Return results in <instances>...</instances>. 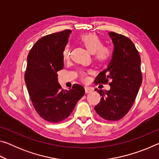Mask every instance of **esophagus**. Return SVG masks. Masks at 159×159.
I'll use <instances>...</instances> for the list:
<instances>
[{
  "instance_id": "esophagus-1",
  "label": "esophagus",
  "mask_w": 159,
  "mask_h": 159,
  "mask_svg": "<svg viewBox=\"0 0 159 159\" xmlns=\"http://www.w3.org/2000/svg\"><path fill=\"white\" fill-rule=\"evenodd\" d=\"M85 91L86 93H92L93 91V89L92 88L90 87H88V86H85Z\"/></svg>"
}]
</instances>
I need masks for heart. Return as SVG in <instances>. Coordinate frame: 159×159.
<instances>
[{"mask_svg": "<svg viewBox=\"0 0 159 159\" xmlns=\"http://www.w3.org/2000/svg\"><path fill=\"white\" fill-rule=\"evenodd\" d=\"M80 41L90 53L94 54L95 59L99 62H104L108 60L110 56V51L105 47H103L102 40L94 34H84L80 37ZM69 57V47L66 45L62 51V58L67 60Z\"/></svg>", "mask_w": 159, "mask_h": 159, "instance_id": "b5f03b06", "label": "heart"}]
</instances>
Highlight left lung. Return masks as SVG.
Instances as JSON below:
<instances>
[{"label":"left lung","instance_id":"left-lung-1","mask_svg":"<svg viewBox=\"0 0 159 159\" xmlns=\"http://www.w3.org/2000/svg\"><path fill=\"white\" fill-rule=\"evenodd\" d=\"M108 34L114 44L111 59L95 83L105 84L110 80V90L102 92L95 89L102 98L95 110L104 119L118 120L130 110L141 86V59L130 39L115 32Z\"/></svg>","mask_w":159,"mask_h":159}]
</instances>
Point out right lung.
<instances>
[{
  "mask_svg": "<svg viewBox=\"0 0 159 159\" xmlns=\"http://www.w3.org/2000/svg\"><path fill=\"white\" fill-rule=\"evenodd\" d=\"M71 34L66 29L43 36L27 57L25 79L29 96L38 114L49 122L65 119L85 95L82 85L74 84L64 90L58 82L57 72L64 68L62 51Z\"/></svg>",
  "mask_w": 159,
  "mask_h": 159,
  "instance_id": "add662e5",
  "label": "right lung"
}]
</instances>
